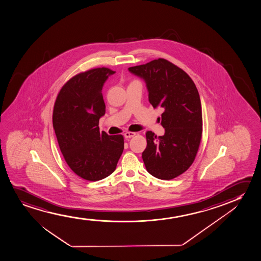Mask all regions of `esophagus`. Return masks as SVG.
I'll return each instance as SVG.
<instances>
[{"mask_svg":"<svg viewBox=\"0 0 261 261\" xmlns=\"http://www.w3.org/2000/svg\"><path fill=\"white\" fill-rule=\"evenodd\" d=\"M136 135V133L125 132V134H124V136H125V139H129V138H132V137H134Z\"/></svg>","mask_w":261,"mask_h":261,"instance_id":"34e87169","label":"esophagus"}]
</instances>
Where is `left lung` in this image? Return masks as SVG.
<instances>
[{"mask_svg":"<svg viewBox=\"0 0 261 261\" xmlns=\"http://www.w3.org/2000/svg\"><path fill=\"white\" fill-rule=\"evenodd\" d=\"M128 71L145 82L153 107L164 110L165 135L146 133L147 147L142 156L146 170L158 179H173L192 165L202 137V107L196 85L185 71L163 58Z\"/></svg>","mask_w":261,"mask_h":261,"instance_id":"1","label":"left lung"}]
</instances>
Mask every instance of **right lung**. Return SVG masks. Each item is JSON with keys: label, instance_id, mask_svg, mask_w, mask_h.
Returning <instances> with one entry per match:
<instances>
[{"label": "right lung", "instance_id": "right-lung-1", "mask_svg": "<svg viewBox=\"0 0 261 261\" xmlns=\"http://www.w3.org/2000/svg\"><path fill=\"white\" fill-rule=\"evenodd\" d=\"M115 71L95 68L65 83L53 111V127L68 166L82 179L96 181L116 169L124 149L121 135L100 132L99 119L105 114L102 89Z\"/></svg>", "mask_w": 261, "mask_h": 261}]
</instances>
